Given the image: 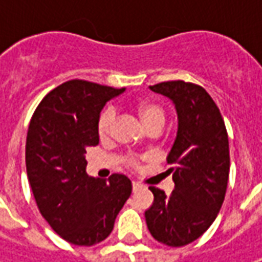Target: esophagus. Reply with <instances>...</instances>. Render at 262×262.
I'll use <instances>...</instances> for the list:
<instances>
[{"instance_id":"obj_1","label":"esophagus","mask_w":262,"mask_h":262,"mask_svg":"<svg viewBox=\"0 0 262 262\" xmlns=\"http://www.w3.org/2000/svg\"><path fill=\"white\" fill-rule=\"evenodd\" d=\"M140 186H141V184H140V182H136V181L133 182V188H134V189H137V188H140Z\"/></svg>"}]
</instances>
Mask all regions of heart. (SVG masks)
Masks as SVG:
<instances>
[{
  "instance_id": "b5f03b06",
  "label": "heart",
  "mask_w": 262,
  "mask_h": 262,
  "mask_svg": "<svg viewBox=\"0 0 262 262\" xmlns=\"http://www.w3.org/2000/svg\"><path fill=\"white\" fill-rule=\"evenodd\" d=\"M138 115L143 119L144 125L148 129H162V126L165 125L166 121V112L160 105H157L155 102H141L137 106ZM116 121V112L112 106L105 107L97 119V134L100 140H109L112 134H114V126H115ZM143 160L141 155H136V153H128L122 157V163L125 165L128 169L136 170L140 167V163Z\"/></svg>"
}]
</instances>
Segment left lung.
Returning <instances> with one entry per match:
<instances>
[{
  "label": "left lung",
  "mask_w": 262,
  "mask_h": 262,
  "mask_svg": "<svg viewBox=\"0 0 262 262\" xmlns=\"http://www.w3.org/2000/svg\"><path fill=\"white\" fill-rule=\"evenodd\" d=\"M150 89L173 100L179 122L167 156L175 189L167 196L148 186L155 201L146 223L160 244L185 247L211 226L225 201L230 169L226 126L211 96L198 84L173 80Z\"/></svg>",
  "instance_id": "obj_1"
}]
</instances>
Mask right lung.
<instances>
[{"label":"right lung","instance_id":"1","mask_svg":"<svg viewBox=\"0 0 262 262\" xmlns=\"http://www.w3.org/2000/svg\"><path fill=\"white\" fill-rule=\"evenodd\" d=\"M124 89L70 80L37 105L26 140V169L36 206L64 241L92 247L111 235L131 195L125 175L107 181L87 175V147L99 144L102 107Z\"/></svg>","mask_w":262,"mask_h":262}]
</instances>
